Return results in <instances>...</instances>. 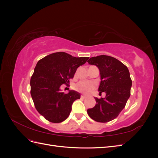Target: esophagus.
Returning a JSON list of instances; mask_svg holds the SVG:
<instances>
[{
  "instance_id": "1",
  "label": "esophagus",
  "mask_w": 158,
  "mask_h": 158,
  "mask_svg": "<svg viewBox=\"0 0 158 158\" xmlns=\"http://www.w3.org/2000/svg\"><path fill=\"white\" fill-rule=\"evenodd\" d=\"M81 98H82V99H85V98H86V96H85V95H81Z\"/></svg>"
}]
</instances>
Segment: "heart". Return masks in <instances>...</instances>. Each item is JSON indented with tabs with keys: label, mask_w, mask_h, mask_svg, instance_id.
Masks as SVG:
<instances>
[{
	"label": "heart",
	"mask_w": 158,
	"mask_h": 158,
	"mask_svg": "<svg viewBox=\"0 0 158 158\" xmlns=\"http://www.w3.org/2000/svg\"><path fill=\"white\" fill-rule=\"evenodd\" d=\"M95 88V85L94 83L88 82V81H80L76 85V89L80 92L85 95L89 94Z\"/></svg>",
	"instance_id": "1"
}]
</instances>
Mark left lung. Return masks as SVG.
Masks as SVG:
<instances>
[{
    "mask_svg": "<svg viewBox=\"0 0 158 158\" xmlns=\"http://www.w3.org/2000/svg\"><path fill=\"white\" fill-rule=\"evenodd\" d=\"M88 63L99 69L100 82L98 91L106 94L104 98H94L96 104L88 109L91 118L107 123L117 117L130 98L132 80L127 66L114 57L99 55L90 58Z\"/></svg>",
    "mask_w": 158,
    "mask_h": 158,
    "instance_id": "8db88e82",
    "label": "left lung"
}]
</instances>
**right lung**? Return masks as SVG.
Returning <instances> with one entry per match:
<instances>
[{"label":"right lung","mask_w":158,"mask_h":158,"mask_svg":"<svg viewBox=\"0 0 158 158\" xmlns=\"http://www.w3.org/2000/svg\"><path fill=\"white\" fill-rule=\"evenodd\" d=\"M88 59L57 52L37 62L30 80V93L37 111L47 121L59 123L69 116L72 105L80 98V94L74 90L64 94L60 86L69 83L77 69Z\"/></svg>","instance_id":"add662e5"}]
</instances>
